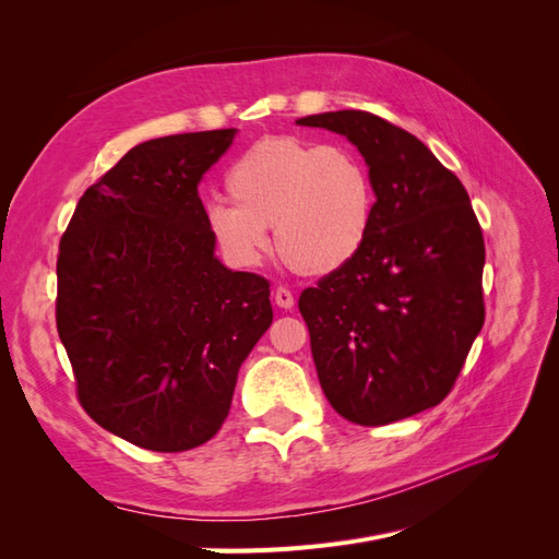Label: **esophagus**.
Listing matches in <instances>:
<instances>
[{"mask_svg":"<svg viewBox=\"0 0 559 559\" xmlns=\"http://www.w3.org/2000/svg\"><path fill=\"white\" fill-rule=\"evenodd\" d=\"M273 296H275V302L280 308H284V310L294 308V294L289 289H284V286H277Z\"/></svg>","mask_w":559,"mask_h":559,"instance_id":"34e87169","label":"esophagus"}]
</instances>
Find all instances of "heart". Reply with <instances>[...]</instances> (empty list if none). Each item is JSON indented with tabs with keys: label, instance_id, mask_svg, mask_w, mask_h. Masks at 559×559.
<instances>
[{
	"label": "heart",
	"instance_id": "heart-1",
	"mask_svg": "<svg viewBox=\"0 0 559 559\" xmlns=\"http://www.w3.org/2000/svg\"><path fill=\"white\" fill-rule=\"evenodd\" d=\"M233 202H212L207 230L238 267H257L275 230L280 257L329 275L359 257L373 226L376 189L364 158L343 144L265 138L226 173Z\"/></svg>",
	"mask_w": 559,
	"mask_h": 559
}]
</instances>
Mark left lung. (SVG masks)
Instances as JSON below:
<instances>
[{
	"label": "left lung",
	"mask_w": 559,
	"mask_h": 559,
	"mask_svg": "<svg viewBox=\"0 0 559 559\" xmlns=\"http://www.w3.org/2000/svg\"><path fill=\"white\" fill-rule=\"evenodd\" d=\"M359 148L376 189L359 257L298 298L337 415L382 427L441 403L485 321V242L468 193L415 134L345 109L298 118Z\"/></svg>",
	"instance_id": "8db88e82"
}]
</instances>
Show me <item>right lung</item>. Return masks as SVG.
Instances as JSON below:
<instances>
[{
	"instance_id": "right-lung-1",
	"label": "right lung",
	"mask_w": 559,
	"mask_h": 559,
	"mask_svg": "<svg viewBox=\"0 0 559 559\" xmlns=\"http://www.w3.org/2000/svg\"><path fill=\"white\" fill-rule=\"evenodd\" d=\"M235 128L130 148L81 195L58 253V335L79 403L154 452L207 443L273 324L270 282L214 257L198 183Z\"/></svg>"
}]
</instances>
